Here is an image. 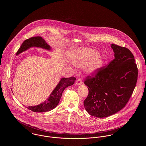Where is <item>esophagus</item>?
I'll use <instances>...</instances> for the list:
<instances>
[{"label":"esophagus","instance_id":"34e87169","mask_svg":"<svg viewBox=\"0 0 146 146\" xmlns=\"http://www.w3.org/2000/svg\"><path fill=\"white\" fill-rule=\"evenodd\" d=\"M83 83V82H82V79L79 78L78 79L76 82V84L77 85H81Z\"/></svg>","mask_w":146,"mask_h":146}]
</instances>
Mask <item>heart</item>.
<instances>
[{
	"label": "heart",
	"mask_w": 146,
	"mask_h": 146,
	"mask_svg": "<svg viewBox=\"0 0 146 146\" xmlns=\"http://www.w3.org/2000/svg\"><path fill=\"white\" fill-rule=\"evenodd\" d=\"M70 62L79 68L85 67L87 73L96 74L103 66L104 59L97 50L94 49L80 48L68 53Z\"/></svg>",
	"instance_id": "heart-1"
}]
</instances>
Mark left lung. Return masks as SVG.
<instances>
[{
	"mask_svg": "<svg viewBox=\"0 0 146 146\" xmlns=\"http://www.w3.org/2000/svg\"><path fill=\"white\" fill-rule=\"evenodd\" d=\"M111 48L114 59L94 76H87L84 82L89 90L84 101L85 109L97 118L110 116L123 109L137 80L138 69L132 52L115 44H111Z\"/></svg>",
	"mask_w": 146,
	"mask_h": 146,
	"instance_id": "8db88e82",
	"label": "left lung"
}]
</instances>
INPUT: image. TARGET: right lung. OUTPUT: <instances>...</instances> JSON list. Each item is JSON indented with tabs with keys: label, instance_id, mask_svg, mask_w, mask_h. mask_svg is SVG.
<instances>
[{
	"label": "right lung",
	"instance_id": "obj_1",
	"mask_svg": "<svg viewBox=\"0 0 146 146\" xmlns=\"http://www.w3.org/2000/svg\"><path fill=\"white\" fill-rule=\"evenodd\" d=\"M32 47L40 48L47 50H50V46L45 40L41 36H33L25 40L17 51L16 55H18L23 51ZM76 78L74 76L70 78H62L60 82L52 91L48 99L40 104L35 106H28V110L35 112H45L54 109L58 105L63 90L68 86L74 83Z\"/></svg>",
	"mask_w": 146,
	"mask_h": 146
}]
</instances>
